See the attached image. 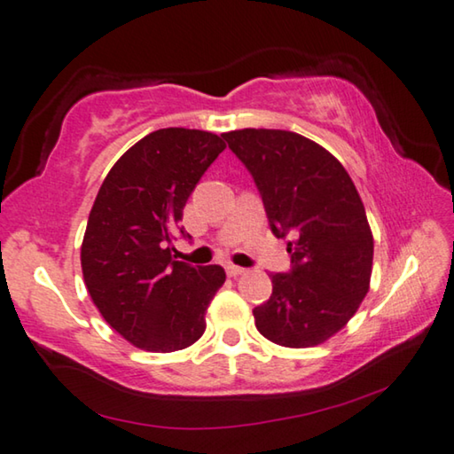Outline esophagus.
I'll return each instance as SVG.
<instances>
[{"label":"esophagus","mask_w":454,"mask_h":454,"mask_svg":"<svg viewBox=\"0 0 454 454\" xmlns=\"http://www.w3.org/2000/svg\"><path fill=\"white\" fill-rule=\"evenodd\" d=\"M226 273H228L230 277H239V275H245L247 269L236 267V265H228V267H226Z\"/></svg>","instance_id":"34e87169"}]
</instances>
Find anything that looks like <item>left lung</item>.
Returning <instances> with one entry per match:
<instances>
[{"label":"left lung","mask_w":454,"mask_h":454,"mask_svg":"<svg viewBox=\"0 0 454 454\" xmlns=\"http://www.w3.org/2000/svg\"><path fill=\"white\" fill-rule=\"evenodd\" d=\"M259 187L277 239L292 232V273L253 309L256 330L289 348L326 342L369 292L373 232L353 179L334 154L301 134L245 128L222 134Z\"/></svg>","instance_id":"8db88e82"}]
</instances>
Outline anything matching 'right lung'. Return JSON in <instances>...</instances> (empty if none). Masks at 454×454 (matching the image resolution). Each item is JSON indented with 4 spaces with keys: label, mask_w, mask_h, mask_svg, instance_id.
<instances>
[{
    "label": "right lung",
    "mask_w": 454,
    "mask_h": 454,
    "mask_svg": "<svg viewBox=\"0 0 454 454\" xmlns=\"http://www.w3.org/2000/svg\"><path fill=\"white\" fill-rule=\"evenodd\" d=\"M224 148L218 134L162 128L128 148L99 187L81 269L99 314L137 348L173 353L204 334L226 273L173 261L168 242L187 198Z\"/></svg>",
    "instance_id": "1"
}]
</instances>
